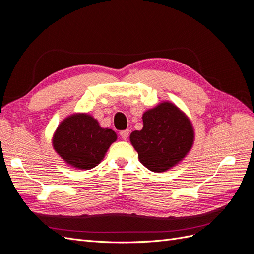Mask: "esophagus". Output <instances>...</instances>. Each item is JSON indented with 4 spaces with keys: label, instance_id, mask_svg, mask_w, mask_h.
<instances>
[{
    "label": "esophagus",
    "instance_id": "34e87169",
    "mask_svg": "<svg viewBox=\"0 0 254 254\" xmlns=\"http://www.w3.org/2000/svg\"><path fill=\"white\" fill-rule=\"evenodd\" d=\"M120 134H121V136H122V139H123V140H127V139H128V136H129V130H128V129H126V130H122V131L120 132Z\"/></svg>",
    "mask_w": 254,
    "mask_h": 254
}]
</instances>
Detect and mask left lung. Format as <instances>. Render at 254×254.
Listing matches in <instances>:
<instances>
[{
  "label": "left lung",
  "mask_w": 254,
  "mask_h": 254,
  "mask_svg": "<svg viewBox=\"0 0 254 254\" xmlns=\"http://www.w3.org/2000/svg\"><path fill=\"white\" fill-rule=\"evenodd\" d=\"M143 129L130 134L140 162L151 172L162 173L183 160L194 143L193 125L184 112L170 102L143 114Z\"/></svg>",
  "instance_id": "obj_1"
}]
</instances>
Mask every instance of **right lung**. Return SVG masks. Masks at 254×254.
<instances>
[{
    "mask_svg": "<svg viewBox=\"0 0 254 254\" xmlns=\"http://www.w3.org/2000/svg\"><path fill=\"white\" fill-rule=\"evenodd\" d=\"M117 137L112 129L102 128L91 115L75 113L60 123L52 142L65 163L78 170H90L101 163Z\"/></svg>",
    "mask_w": 254,
    "mask_h": 254,
    "instance_id": "right-lung-1",
    "label": "right lung"
}]
</instances>
